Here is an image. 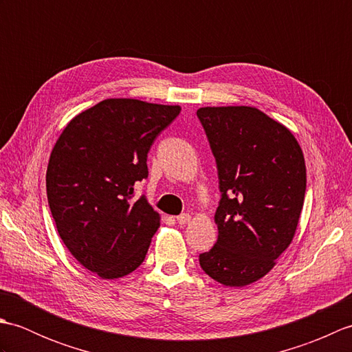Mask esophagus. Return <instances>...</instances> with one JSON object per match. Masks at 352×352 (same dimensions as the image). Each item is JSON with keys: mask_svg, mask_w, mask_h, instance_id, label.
<instances>
[{"mask_svg": "<svg viewBox=\"0 0 352 352\" xmlns=\"http://www.w3.org/2000/svg\"><path fill=\"white\" fill-rule=\"evenodd\" d=\"M177 222L180 223V226H186V223L190 222V214H189V213L178 214V216H177Z\"/></svg>", "mask_w": 352, "mask_h": 352, "instance_id": "esophagus-1", "label": "esophagus"}]
</instances>
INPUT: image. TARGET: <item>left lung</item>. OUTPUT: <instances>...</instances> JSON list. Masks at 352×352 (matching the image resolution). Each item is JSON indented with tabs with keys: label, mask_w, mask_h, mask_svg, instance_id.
I'll use <instances>...</instances> for the list:
<instances>
[{
	"label": "left lung",
	"mask_w": 352,
	"mask_h": 352,
	"mask_svg": "<svg viewBox=\"0 0 352 352\" xmlns=\"http://www.w3.org/2000/svg\"><path fill=\"white\" fill-rule=\"evenodd\" d=\"M219 178L218 241L199 254L213 280L242 287L265 276L290 245L305 195V163L286 126L254 107L197 111Z\"/></svg>",
	"instance_id": "8db88e82"
}]
</instances>
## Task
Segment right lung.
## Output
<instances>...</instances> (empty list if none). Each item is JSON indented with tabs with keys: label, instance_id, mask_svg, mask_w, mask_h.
<instances>
[{
	"label": "right lung",
	"instance_id": "1",
	"mask_svg": "<svg viewBox=\"0 0 352 352\" xmlns=\"http://www.w3.org/2000/svg\"><path fill=\"white\" fill-rule=\"evenodd\" d=\"M180 111L104 100L74 118L52 149L47 195L58 236L101 278L129 275L145 260L160 218L134 184L148 177L149 148Z\"/></svg>",
	"mask_w": 352,
	"mask_h": 352
}]
</instances>
